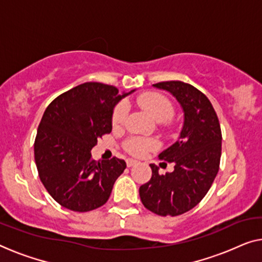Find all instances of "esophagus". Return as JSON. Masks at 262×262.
<instances>
[{"label":"esophagus","mask_w":262,"mask_h":262,"mask_svg":"<svg viewBox=\"0 0 262 262\" xmlns=\"http://www.w3.org/2000/svg\"><path fill=\"white\" fill-rule=\"evenodd\" d=\"M126 162H127V166L128 167H133V166H135L136 163H138V161H136V160H133V159H128Z\"/></svg>","instance_id":"esophagus-1"}]
</instances>
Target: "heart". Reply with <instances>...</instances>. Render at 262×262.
<instances>
[{"label":"heart","instance_id":"obj_1","mask_svg":"<svg viewBox=\"0 0 262 262\" xmlns=\"http://www.w3.org/2000/svg\"><path fill=\"white\" fill-rule=\"evenodd\" d=\"M136 104L140 108L144 109L153 118L165 123L169 122V119L174 115V104L168 97L158 92H146L140 94L135 100ZM128 114V107L124 102H120L116 104L112 113V126L114 128H120L123 126ZM158 142L154 139L146 138H130L124 141L123 148L128 153L135 156H141L146 151L151 150L156 148Z\"/></svg>","mask_w":262,"mask_h":262}]
</instances>
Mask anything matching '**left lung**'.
Segmentation results:
<instances>
[{
	"instance_id": "obj_1",
	"label": "left lung",
	"mask_w": 262,
	"mask_h": 262,
	"mask_svg": "<svg viewBox=\"0 0 262 262\" xmlns=\"http://www.w3.org/2000/svg\"><path fill=\"white\" fill-rule=\"evenodd\" d=\"M177 97L185 113L180 139L159 154L174 163V171L159 174L151 163V178L140 187L143 206L161 216H177L194 208L215 179L221 158V128L217 115L204 93L181 81L153 84Z\"/></svg>"
}]
</instances>
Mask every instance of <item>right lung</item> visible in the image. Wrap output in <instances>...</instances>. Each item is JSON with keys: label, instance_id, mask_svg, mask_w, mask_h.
Wrapping results in <instances>:
<instances>
[{"label": "right lung", "instance_id": "right-lung-1", "mask_svg": "<svg viewBox=\"0 0 262 262\" xmlns=\"http://www.w3.org/2000/svg\"><path fill=\"white\" fill-rule=\"evenodd\" d=\"M129 94V93H128ZM128 94L100 82L69 89L47 107L34 143L38 177L57 204L74 212L103 206L126 162L95 161L91 150L112 132V113Z\"/></svg>", "mask_w": 262, "mask_h": 262}]
</instances>
